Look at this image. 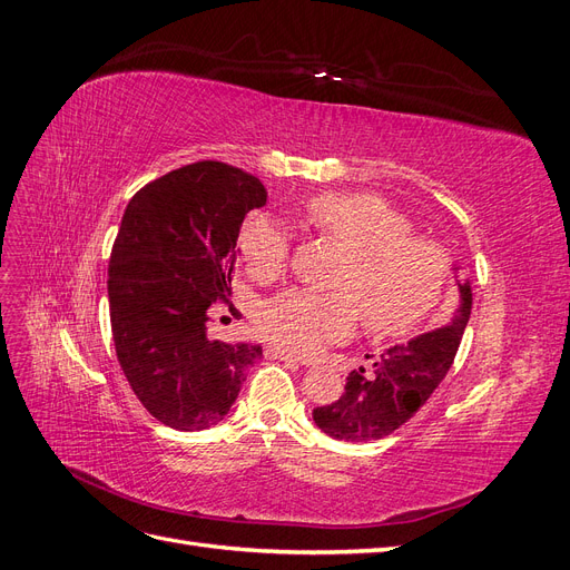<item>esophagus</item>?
<instances>
[{"instance_id": "34e87169", "label": "esophagus", "mask_w": 570, "mask_h": 570, "mask_svg": "<svg viewBox=\"0 0 570 570\" xmlns=\"http://www.w3.org/2000/svg\"><path fill=\"white\" fill-rule=\"evenodd\" d=\"M266 354H268L271 358H281V361H285L287 366H306V361H304L302 356L292 354V352H287V350H281V347H268V350H266Z\"/></svg>"}]
</instances>
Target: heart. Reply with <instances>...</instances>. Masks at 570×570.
Returning a JSON list of instances; mask_svg holds the SVG:
<instances>
[{"label":"heart","mask_w":570,"mask_h":570,"mask_svg":"<svg viewBox=\"0 0 570 570\" xmlns=\"http://www.w3.org/2000/svg\"><path fill=\"white\" fill-rule=\"evenodd\" d=\"M314 228L347 254L335 287L321 295L287 289L258 312V331L278 347L314 354L347 340L364 316L375 337L411 333L440 302L450 256L433 239L411 235L409 218L368 193H327L308 206ZM239 254L256 281H273L289 262V237L271 218L249 220Z\"/></svg>","instance_id":"b5f03b06"}]
</instances>
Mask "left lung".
Listing matches in <instances>:
<instances>
[{"label": "left lung", "instance_id": "8db88e82", "mask_svg": "<svg viewBox=\"0 0 570 570\" xmlns=\"http://www.w3.org/2000/svg\"><path fill=\"white\" fill-rule=\"evenodd\" d=\"M471 306V283L459 281V306L450 323L411 337L406 344H394L373 361V371L364 366L352 371L340 400L314 409L316 425L325 435L344 442L392 435L428 402L452 368Z\"/></svg>", "mask_w": 570, "mask_h": 570}]
</instances>
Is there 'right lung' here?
<instances>
[{"label":"right lung","mask_w":570,"mask_h":570,"mask_svg":"<svg viewBox=\"0 0 570 570\" xmlns=\"http://www.w3.org/2000/svg\"><path fill=\"white\" fill-rule=\"evenodd\" d=\"M266 204L262 180L197 161L151 180L120 220L109 262V314L118 364L137 400L168 428L226 419L258 344L209 340V306L230 292L237 235Z\"/></svg>","instance_id":"right-lung-1"}]
</instances>
